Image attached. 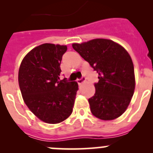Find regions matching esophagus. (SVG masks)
Returning a JSON list of instances; mask_svg holds the SVG:
<instances>
[{
    "label": "esophagus",
    "mask_w": 153,
    "mask_h": 153,
    "mask_svg": "<svg viewBox=\"0 0 153 153\" xmlns=\"http://www.w3.org/2000/svg\"><path fill=\"white\" fill-rule=\"evenodd\" d=\"M84 81H85V78H81V79L77 80V82L78 83V84H82L83 83H84Z\"/></svg>",
    "instance_id": "esophagus-1"
}]
</instances>
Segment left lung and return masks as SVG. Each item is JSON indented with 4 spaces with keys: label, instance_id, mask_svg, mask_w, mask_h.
Returning <instances> with one entry per match:
<instances>
[{
    "label": "left lung",
    "instance_id": "1",
    "mask_svg": "<svg viewBox=\"0 0 153 153\" xmlns=\"http://www.w3.org/2000/svg\"><path fill=\"white\" fill-rule=\"evenodd\" d=\"M72 47L98 73L95 93L89 99L92 115L104 121L121 116L135 87L134 65L127 51L118 43L104 38L75 43Z\"/></svg>",
    "mask_w": 153,
    "mask_h": 153
}]
</instances>
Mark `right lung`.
<instances>
[{
  "label": "right lung",
  "instance_id": "1",
  "mask_svg": "<svg viewBox=\"0 0 153 153\" xmlns=\"http://www.w3.org/2000/svg\"><path fill=\"white\" fill-rule=\"evenodd\" d=\"M66 45L44 44L29 51L21 61L18 84L24 103L41 121L61 123L72 114L78 84L60 81Z\"/></svg>",
  "mask_w": 153,
  "mask_h": 153
}]
</instances>
